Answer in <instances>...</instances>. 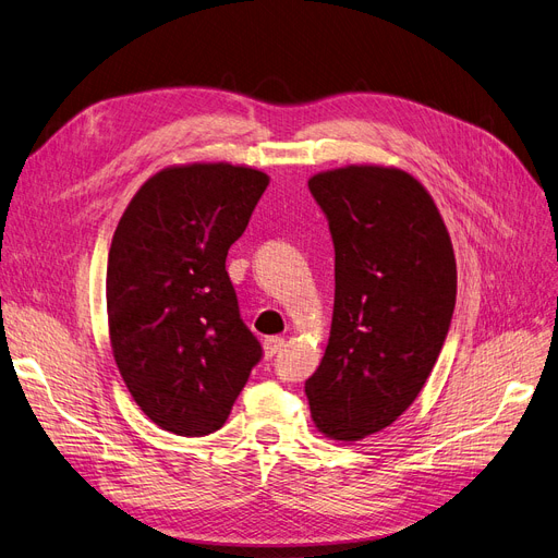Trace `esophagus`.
<instances>
[{"instance_id":"1","label":"esophagus","mask_w":558,"mask_h":558,"mask_svg":"<svg viewBox=\"0 0 558 558\" xmlns=\"http://www.w3.org/2000/svg\"><path fill=\"white\" fill-rule=\"evenodd\" d=\"M283 345H286V341L281 337H270V339L263 341V352H265L267 360H272L277 352H281Z\"/></svg>"}]
</instances>
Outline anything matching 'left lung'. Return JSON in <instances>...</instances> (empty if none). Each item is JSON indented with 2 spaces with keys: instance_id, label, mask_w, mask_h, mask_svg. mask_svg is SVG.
I'll use <instances>...</instances> for the list:
<instances>
[{
  "instance_id": "1",
  "label": "left lung",
  "mask_w": 558,
  "mask_h": 558,
  "mask_svg": "<svg viewBox=\"0 0 558 558\" xmlns=\"http://www.w3.org/2000/svg\"><path fill=\"white\" fill-rule=\"evenodd\" d=\"M333 240V314L304 391L316 428L360 441L403 414L426 385L456 306L447 225L412 173L348 165L308 178Z\"/></svg>"
}]
</instances>
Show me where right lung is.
<instances>
[{
	"instance_id": "right-lung-1",
	"label": "right lung",
	"mask_w": 558,
	"mask_h": 558,
	"mask_svg": "<svg viewBox=\"0 0 558 558\" xmlns=\"http://www.w3.org/2000/svg\"><path fill=\"white\" fill-rule=\"evenodd\" d=\"M267 183V173L231 162L165 167L132 196L111 238V352L135 403L169 433L219 430L260 360L227 254Z\"/></svg>"
}]
</instances>
